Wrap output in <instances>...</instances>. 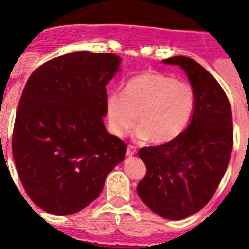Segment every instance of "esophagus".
I'll return each mask as SVG.
<instances>
[{
  "label": "esophagus",
  "mask_w": 249,
  "mask_h": 249,
  "mask_svg": "<svg viewBox=\"0 0 249 249\" xmlns=\"http://www.w3.org/2000/svg\"><path fill=\"white\" fill-rule=\"evenodd\" d=\"M136 153H137V149H136V147L128 146V148H127V156H135Z\"/></svg>",
  "instance_id": "1"
}]
</instances>
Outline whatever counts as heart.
<instances>
[{"instance_id":"heart-1","label":"heart","mask_w":249,"mask_h":249,"mask_svg":"<svg viewBox=\"0 0 249 249\" xmlns=\"http://www.w3.org/2000/svg\"><path fill=\"white\" fill-rule=\"evenodd\" d=\"M195 106V89L190 82L162 72H143L129 78L123 92L108 94L109 131L117 137L126 136L138 114V137L151 138L157 144L167 143L186 129Z\"/></svg>"}]
</instances>
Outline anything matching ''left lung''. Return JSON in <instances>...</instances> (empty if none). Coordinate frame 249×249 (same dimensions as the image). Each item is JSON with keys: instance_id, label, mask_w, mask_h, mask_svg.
I'll return each instance as SVG.
<instances>
[{"instance_id": "1", "label": "left lung", "mask_w": 249, "mask_h": 249, "mask_svg": "<svg viewBox=\"0 0 249 249\" xmlns=\"http://www.w3.org/2000/svg\"><path fill=\"white\" fill-rule=\"evenodd\" d=\"M181 66L196 93L190 126L166 144L138 151L147 168L137 193L149 210L167 219H183L202 210L227 171L233 147L232 111L214 77L192 58L163 59Z\"/></svg>"}]
</instances>
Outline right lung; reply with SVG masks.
Returning <instances> with one entry per match:
<instances>
[{"label": "right lung", "instance_id": "1", "mask_svg": "<svg viewBox=\"0 0 249 249\" xmlns=\"http://www.w3.org/2000/svg\"><path fill=\"white\" fill-rule=\"evenodd\" d=\"M120 63L113 53L72 52L39 66L26 83L13 160L28 197L51 214H73L92 203L126 157V143L103 123L106 86Z\"/></svg>", "mask_w": 249, "mask_h": 249}]
</instances>
